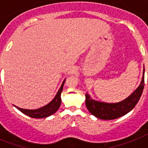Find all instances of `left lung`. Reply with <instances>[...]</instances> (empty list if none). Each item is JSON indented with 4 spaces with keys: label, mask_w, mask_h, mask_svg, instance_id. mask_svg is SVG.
Returning a JSON list of instances; mask_svg holds the SVG:
<instances>
[{
    "label": "left lung",
    "mask_w": 148,
    "mask_h": 148,
    "mask_svg": "<svg viewBox=\"0 0 148 148\" xmlns=\"http://www.w3.org/2000/svg\"><path fill=\"white\" fill-rule=\"evenodd\" d=\"M145 85V68L139 86L130 95L118 103H106L95 101L86 94V105L89 112L96 118L103 120H113L127 114L136 106L142 96Z\"/></svg>",
    "instance_id": "obj_1"
}]
</instances>
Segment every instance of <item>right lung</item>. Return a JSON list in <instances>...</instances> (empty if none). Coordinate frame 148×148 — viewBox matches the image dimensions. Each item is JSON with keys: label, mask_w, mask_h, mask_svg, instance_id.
I'll return each instance as SVG.
<instances>
[{"label": "right lung", "mask_w": 148, "mask_h": 148, "mask_svg": "<svg viewBox=\"0 0 148 148\" xmlns=\"http://www.w3.org/2000/svg\"><path fill=\"white\" fill-rule=\"evenodd\" d=\"M65 82V79H64L62 83L61 86L58 92L53 97L52 101L49 102L45 106H42L38 109L36 110H27V109H21V108L16 106L13 105L15 108H17L19 111H21L22 113L25 114L26 115L29 117H31L33 119H44V118H47V117L51 116V115L54 114L58 109L60 108V104H61V93L63 89L64 83Z\"/></svg>", "instance_id": "right-lung-1"}]
</instances>
